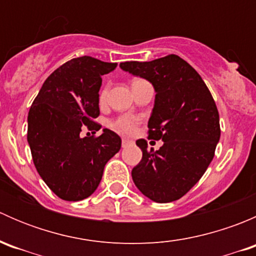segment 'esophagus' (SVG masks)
<instances>
[{"label":"esophagus","mask_w":256,"mask_h":256,"mask_svg":"<svg viewBox=\"0 0 256 256\" xmlns=\"http://www.w3.org/2000/svg\"><path fill=\"white\" fill-rule=\"evenodd\" d=\"M131 144H132V141L128 140V138H122V142H121V144H122L124 148H125V147H128V146H130Z\"/></svg>","instance_id":"obj_1"}]
</instances>
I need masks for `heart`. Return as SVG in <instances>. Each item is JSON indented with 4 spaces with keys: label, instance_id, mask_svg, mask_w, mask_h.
I'll use <instances>...</instances> for the list:
<instances>
[{
    "label": "heart",
    "instance_id": "b5f03b06",
    "mask_svg": "<svg viewBox=\"0 0 256 256\" xmlns=\"http://www.w3.org/2000/svg\"><path fill=\"white\" fill-rule=\"evenodd\" d=\"M106 92H108V89L105 88V89L102 92V95H100L102 100L105 99ZM138 118L132 115H122L120 116V118H116V120L112 122V128H115L116 131H118V132H124V134H132L134 131L136 130V128H138Z\"/></svg>",
    "mask_w": 256,
    "mask_h": 256
}]
</instances>
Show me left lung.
<instances>
[{
    "label": "left lung",
    "instance_id": "left-lung-1",
    "mask_svg": "<svg viewBox=\"0 0 256 256\" xmlns=\"http://www.w3.org/2000/svg\"><path fill=\"white\" fill-rule=\"evenodd\" d=\"M122 70L148 80L156 96L148 120V138L162 140L160 150L136 141L142 160L131 176L140 192L157 203L180 200L207 171L220 138L219 114L200 74L170 54L151 62H125Z\"/></svg>",
    "mask_w": 256,
    "mask_h": 256
}]
</instances>
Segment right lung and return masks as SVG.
Returning a JSON list of instances; mask_svg holds the SVG:
<instances>
[{"mask_svg": "<svg viewBox=\"0 0 256 256\" xmlns=\"http://www.w3.org/2000/svg\"><path fill=\"white\" fill-rule=\"evenodd\" d=\"M118 66L92 56L66 62L46 79L28 112L27 140L33 164L46 184L64 200L92 196L106 162L121 148V138L109 128L100 136L80 138L84 126L100 130L102 76Z\"/></svg>", "mask_w": 256, "mask_h": 256, "instance_id": "obj_1", "label": "right lung"}]
</instances>
